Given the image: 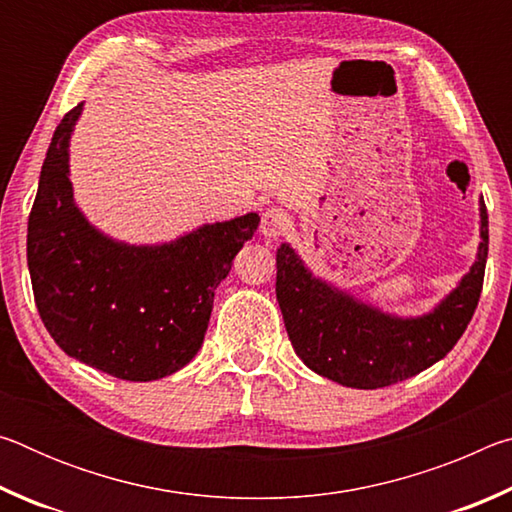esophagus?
<instances>
[{
    "label": "esophagus",
    "instance_id": "1",
    "mask_svg": "<svg viewBox=\"0 0 512 512\" xmlns=\"http://www.w3.org/2000/svg\"><path fill=\"white\" fill-rule=\"evenodd\" d=\"M289 223V216L282 207H268L262 214V221H259V232H262L266 239H277L287 232Z\"/></svg>",
    "mask_w": 512,
    "mask_h": 512
}]
</instances>
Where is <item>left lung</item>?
Returning a JSON list of instances; mask_svg holds the SVG:
<instances>
[{
	"label": "left lung",
	"mask_w": 512,
	"mask_h": 512,
	"mask_svg": "<svg viewBox=\"0 0 512 512\" xmlns=\"http://www.w3.org/2000/svg\"><path fill=\"white\" fill-rule=\"evenodd\" d=\"M488 259L481 201L479 257L456 291L422 318H395L316 280L293 248H277L275 293L293 350L307 366L352 388H384L415 377L454 348L479 305Z\"/></svg>",
	"instance_id": "obj_1"
}]
</instances>
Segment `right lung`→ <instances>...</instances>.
<instances>
[{
  "instance_id": "1",
  "label": "right lung",
  "mask_w": 512,
  "mask_h": 512,
  "mask_svg": "<svg viewBox=\"0 0 512 512\" xmlns=\"http://www.w3.org/2000/svg\"><path fill=\"white\" fill-rule=\"evenodd\" d=\"M83 103L60 119L29 214L27 262L38 314L69 357L112 377L151 381L194 359L214 291L259 216L203 225L164 246L103 237L76 210L67 146Z\"/></svg>"
}]
</instances>
